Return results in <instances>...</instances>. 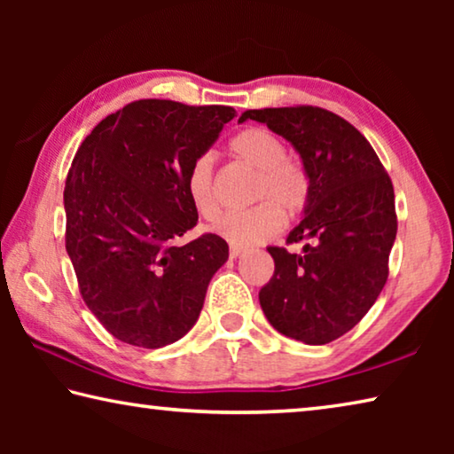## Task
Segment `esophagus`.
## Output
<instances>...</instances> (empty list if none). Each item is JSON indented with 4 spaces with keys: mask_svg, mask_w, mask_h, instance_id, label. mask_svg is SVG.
<instances>
[{
    "mask_svg": "<svg viewBox=\"0 0 454 454\" xmlns=\"http://www.w3.org/2000/svg\"><path fill=\"white\" fill-rule=\"evenodd\" d=\"M244 254V248H240V246H230V258H240Z\"/></svg>",
    "mask_w": 454,
    "mask_h": 454,
    "instance_id": "obj_1",
    "label": "esophagus"
}]
</instances>
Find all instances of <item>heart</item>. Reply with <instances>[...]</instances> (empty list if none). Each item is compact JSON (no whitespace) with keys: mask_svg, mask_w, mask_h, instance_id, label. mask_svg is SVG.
I'll return each mask as SVG.
<instances>
[{"mask_svg":"<svg viewBox=\"0 0 454 454\" xmlns=\"http://www.w3.org/2000/svg\"><path fill=\"white\" fill-rule=\"evenodd\" d=\"M230 150L240 162L256 170L254 208L226 214L216 232L234 246H254L280 232L282 216L292 218L304 208L309 198V180L302 168L286 158L282 140L270 129L248 128L230 142ZM186 194L194 210L206 220L220 214L214 190V164L210 156H200L186 176Z\"/></svg>","mask_w":454,"mask_h":454,"instance_id":"1","label":"heart"}]
</instances>
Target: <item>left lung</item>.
<instances>
[{
  "mask_svg": "<svg viewBox=\"0 0 454 454\" xmlns=\"http://www.w3.org/2000/svg\"><path fill=\"white\" fill-rule=\"evenodd\" d=\"M292 144L309 178L302 220L290 230L292 254L270 246L274 276L260 306L280 334L328 344L355 328L388 276L396 238L395 190L366 137L322 107H266L244 112Z\"/></svg>",
  "mask_w": 454,
  "mask_h": 454,
  "instance_id": "left-lung-1",
  "label": "left lung"
}]
</instances>
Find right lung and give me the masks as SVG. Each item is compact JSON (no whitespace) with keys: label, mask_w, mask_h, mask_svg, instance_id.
<instances>
[{"label":"right lung","mask_w":454,"mask_h":454,"mask_svg":"<svg viewBox=\"0 0 454 454\" xmlns=\"http://www.w3.org/2000/svg\"><path fill=\"white\" fill-rule=\"evenodd\" d=\"M236 116L228 106L137 99L91 129L64 190L66 250L83 302L118 340L162 348L196 325L228 244L204 234L190 166Z\"/></svg>","instance_id":"right-lung-1"}]
</instances>
